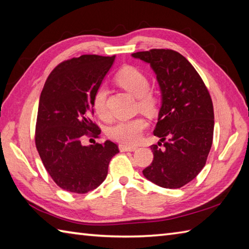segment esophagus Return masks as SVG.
<instances>
[{"label": "esophagus", "instance_id": "1", "mask_svg": "<svg viewBox=\"0 0 249 249\" xmlns=\"http://www.w3.org/2000/svg\"><path fill=\"white\" fill-rule=\"evenodd\" d=\"M120 151L121 152H134L136 151L138 147L135 146V145H125V144H120Z\"/></svg>", "mask_w": 249, "mask_h": 249}]
</instances>
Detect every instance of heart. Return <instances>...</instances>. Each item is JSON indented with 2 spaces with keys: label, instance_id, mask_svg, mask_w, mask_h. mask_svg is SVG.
<instances>
[{
  "label": "heart",
  "instance_id": "1",
  "mask_svg": "<svg viewBox=\"0 0 249 249\" xmlns=\"http://www.w3.org/2000/svg\"><path fill=\"white\" fill-rule=\"evenodd\" d=\"M115 79L122 88H124L135 97H138V105L141 110L149 113L154 112L157 106V98L154 94L149 91V79L143 72L136 67L126 66L118 72ZM107 94V87L102 84L96 89L92 99V107L95 113L102 120H107L109 118ZM146 125L145 119L141 116L128 120H121L110 126L108 135L110 138L121 142V143L133 144L139 141L142 131L144 130Z\"/></svg>",
  "mask_w": 249,
  "mask_h": 249
}]
</instances>
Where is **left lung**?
I'll list each match as a JSON object with an SVG mask.
<instances>
[{"instance_id":"1","label":"left lung","mask_w":249,"mask_h":249,"mask_svg":"<svg viewBox=\"0 0 249 249\" xmlns=\"http://www.w3.org/2000/svg\"><path fill=\"white\" fill-rule=\"evenodd\" d=\"M150 64L161 92V107L151 145L153 161L142 173L158 186L179 188L198 176L212 146V98L194 66L171 49L131 54ZM163 146H161V144Z\"/></svg>"}]
</instances>
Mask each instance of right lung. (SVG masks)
I'll use <instances>...</instances> for the list:
<instances>
[{
	"instance_id": "1",
	"label": "right lung",
	"mask_w": 249,
	"mask_h": 249,
	"mask_svg": "<svg viewBox=\"0 0 249 249\" xmlns=\"http://www.w3.org/2000/svg\"><path fill=\"white\" fill-rule=\"evenodd\" d=\"M113 56L84 54L62 62L51 71L39 97L35 144L47 172L57 186L86 194L108 174L120 152L114 142L83 145L86 136L98 138L92 99L112 66Z\"/></svg>"
}]
</instances>
